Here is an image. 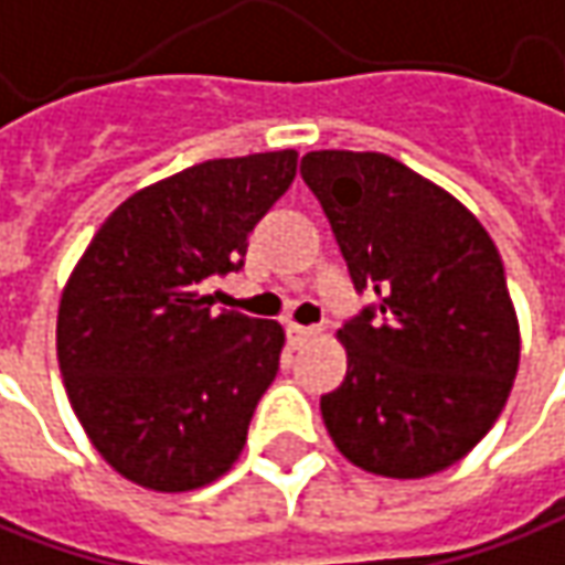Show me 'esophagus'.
I'll return each instance as SVG.
<instances>
[{"label": "esophagus", "instance_id": "34e87169", "mask_svg": "<svg viewBox=\"0 0 565 565\" xmlns=\"http://www.w3.org/2000/svg\"><path fill=\"white\" fill-rule=\"evenodd\" d=\"M315 333H318L315 328H302V324H294V321H290V324H287V343L294 349H299L306 340H312Z\"/></svg>", "mask_w": 565, "mask_h": 565}]
</instances>
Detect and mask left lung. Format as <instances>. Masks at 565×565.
Returning <instances> with one entry per match:
<instances>
[{
    "label": "left lung",
    "instance_id": "8db88e82",
    "mask_svg": "<svg viewBox=\"0 0 565 565\" xmlns=\"http://www.w3.org/2000/svg\"><path fill=\"white\" fill-rule=\"evenodd\" d=\"M374 302L340 328L347 380L321 395L333 445L355 467L420 479L458 463L498 420L520 367L504 263L448 191L377 151L299 163Z\"/></svg>",
    "mask_w": 565,
    "mask_h": 565
}]
</instances>
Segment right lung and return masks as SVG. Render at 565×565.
<instances>
[{"mask_svg":"<svg viewBox=\"0 0 565 565\" xmlns=\"http://www.w3.org/2000/svg\"><path fill=\"white\" fill-rule=\"evenodd\" d=\"M297 151L206 160L122 201L73 268L57 364L102 458L145 489L191 492L232 467L278 374V321L216 309Z\"/></svg>","mask_w":565,"mask_h":565,"instance_id":"add662e5","label":"right lung"}]
</instances>
